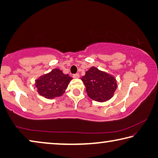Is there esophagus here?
Returning <instances> with one entry per match:
<instances>
[{
	"instance_id": "obj_1",
	"label": "esophagus",
	"mask_w": 158,
	"mask_h": 158,
	"mask_svg": "<svg viewBox=\"0 0 158 158\" xmlns=\"http://www.w3.org/2000/svg\"><path fill=\"white\" fill-rule=\"evenodd\" d=\"M73 78L74 79H78L79 78V74H75L73 75Z\"/></svg>"
}]
</instances>
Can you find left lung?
<instances>
[{
	"instance_id": "1",
	"label": "left lung",
	"mask_w": 158,
	"mask_h": 158,
	"mask_svg": "<svg viewBox=\"0 0 158 158\" xmlns=\"http://www.w3.org/2000/svg\"><path fill=\"white\" fill-rule=\"evenodd\" d=\"M81 79L89 97L99 102L110 100L117 89L116 78L95 67H91Z\"/></svg>"
}]
</instances>
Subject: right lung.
I'll return each instance as SVG.
<instances>
[{"label":"right lung","instance_id":"1","mask_svg":"<svg viewBox=\"0 0 158 158\" xmlns=\"http://www.w3.org/2000/svg\"><path fill=\"white\" fill-rule=\"evenodd\" d=\"M72 79L73 77L68 74H65L60 69L55 68L36 79L35 85L40 95L53 99L63 95Z\"/></svg>","mask_w":158,"mask_h":158}]
</instances>
